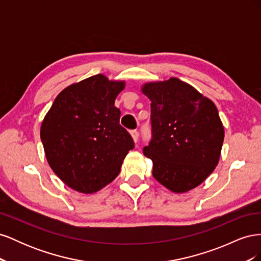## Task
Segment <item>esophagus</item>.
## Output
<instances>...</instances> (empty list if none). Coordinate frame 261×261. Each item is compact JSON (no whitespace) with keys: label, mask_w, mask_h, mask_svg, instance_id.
<instances>
[{"label":"esophagus","mask_w":261,"mask_h":261,"mask_svg":"<svg viewBox=\"0 0 261 261\" xmlns=\"http://www.w3.org/2000/svg\"><path fill=\"white\" fill-rule=\"evenodd\" d=\"M130 135H132L134 141H135V143H137L138 137H139V133H138L137 130H132V132H130Z\"/></svg>","instance_id":"esophagus-1"}]
</instances>
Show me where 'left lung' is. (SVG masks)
<instances>
[{"label": "left lung", "mask_w": 261, "mask_h": 261, "mask_svg": "<svg viewBox=\"0 0 261 261\" xmlns=\"http://www.w3.org/2000/svg\"><path fill=\"white\" fill-rule=\"evenodd\" d=\"M141 91L151 101V133L144 154L153 177L173 193L200 185L220 159L224 128L218 109L178 78L148 83Z\"/></svg>", "instance_id": "left-lung-1"}]
</instances>
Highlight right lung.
<instances>
[{
    "mask_svg": "<svg viewBox=\"0 0 261 261\" xmlns=\"http://www.w3.org/2000/svg\"><path fill=\"white\" fill-rule=\"evenodd\" d=\"M124 87L125 82L91 76L61 91L44 116L40 137L46 160L77 192L92 194L111 183L134 149L114 107Z\"/></svg>",
    "mask_w": 261,
    "mask_h": 261,
    "instance_id": "add662e5",
    "label": "right lung"
}]
</instances>
